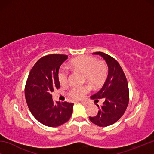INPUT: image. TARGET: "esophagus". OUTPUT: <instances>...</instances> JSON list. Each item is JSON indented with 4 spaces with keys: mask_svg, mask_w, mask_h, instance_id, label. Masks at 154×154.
Returning <instances> with one entry per match:
<instances>
[{
    "mask_svg": "<svg viewBox=\"0 0 154 154\" xmlns=\"http://www.w3.org/2000/svg\"><path fill=\"white\" fill-rule=\"evenodd\" d=\"M81 103H82L83 105H88V104L85 103V102H84V101H82V102H81Z\"/></svg>",
    "mask_w": 154,
    "mask_h": 154,
    "instance_id": "1",
    "label": "esophagus"
}]
</instances>
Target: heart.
Listing matches in <instances>:
<instances>
[{
  "label": "heart",
  "instance_id": "1",
  "mask_svg": "<svg viewBox=\"0 0 154 154\" xmlns=\"http://www.w3.org/2000/svg\"><path fill=\"white\" fill-rule=\"evenodd\" d=\"M69 66L85 75V79L91 85L97 86L105 79L107 75V66L103 62H98L94 57L83 56L70 62ZM69 72L66 68L60 67L58 72V79L61 85H66L69 81ZM89 91L88 86H72L68 92L70 98L74 100L82 98Z\"/></svg>",
  "mask_w": 154,
  "mask_h": 154
}]
</instances>
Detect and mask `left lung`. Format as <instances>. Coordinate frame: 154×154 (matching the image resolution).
<instances>
[{
  "label": "left lung",
  "instance_id": "obj_1",
  "mask_svg": "<svg viewBox=\"0 0 154 154\" xmlns=\"http://www.w3.org/2000/svg\"><path fill=\"white\" fill-rule=\"evenodd\" d=\"M95 55L103 57L108 66V76L102 88L91 96L92 99L103 98L104 103L99 106L98 114L90 117L93 124L100 127L110 126L123 116L129 102V90L126 77L120 65L113 57L103 52H95Z\"/></svg>",
  "mask_w": 154,
  "mask_h": 154
}]
</instances>
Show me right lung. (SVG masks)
Returning a JSON list of instances; mask_svg holds the SVG:
<instances>
[{
	"label": "right lung",
	"instance_id": "add662e5",
	"mask_svg": "<svg viewBox=\"0 0 154 154\" xmlns=\"http://www.w3.org/2000/svg\"><path fill=\"white\" fill-rule=\"evenodd\" d=\"M68 58L66 55L50 54L36 62L28 75L25 97L31 113L41 124L57 127L71 118L73 103L54 102L52 92L60 87L58 79L60 66Z\"/></svg>",
	"mask_w": 154,
	"mask_h": 154
}]
</instances>
